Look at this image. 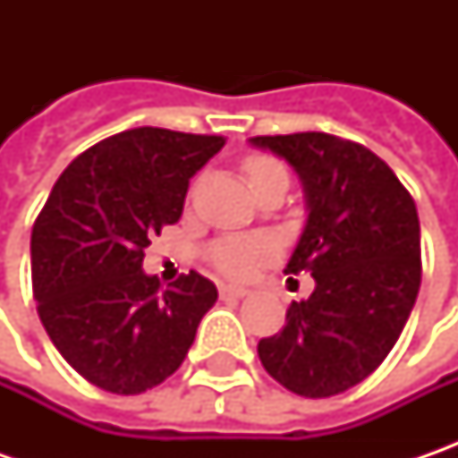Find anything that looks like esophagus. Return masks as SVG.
I'll list each match as a JSON object with an SVG mask.
<instances>
[{"label": "esophagus", "instance_id": "34e87169", "mask_svg": "<svg viewBox=\"0 0 458 458\" xmlns=\"http://www.w3.org/2000/svg\"><path fill=\"white\" fill-rule=\"evenodd\" d=\"M221 298H244L247 295V288H242V285H221L219 288Z\"/></svg>", "mask_w": 458, "mask_h": 458}]
</instances>
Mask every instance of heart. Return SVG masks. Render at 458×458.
I'll return each mask as SVG.
<instances>
[{
  "instance_id": "1",
  "label": "heart",
  "mask_w": 458,
  "mask_h": 458,
  "mask_svg": "<svg viewBox=\"0 0 458 458\" xmlns=\"http://www.w3.org/2000/svg\"><path fill=\"white\" fill-rule=\"evenodd\" d=\"M280 167L283 165L275 163L273 157H250L244 163L250 183L257 181V178H262V175H267V173H273V170H280ZM273 255L275 244L267 242V239L229 237L221 239L219 244L211 250V262L226 277L244 280V277H252L257 273V267H262Z\"/></svg>"
}]
</instances>
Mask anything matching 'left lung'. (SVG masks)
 <instances>
[{"instance_id": "1", "label": "left lung", "mask_w": 458, "mask_h": 458, "mask_svg": "<svg viewBox=\"0 0 458 458\" xmlns=\"http://www.w3.org/2000/svg\"><path fill=\"white\" fill-rule=\"evenodd\" d=\"M298 173L308 219L285 273L316 288L293 301L280 334L259 339L267 375L303 397L360 385L395 346L420 288V224L385 160L326 132L252 137Z\"/></svg>"}]
</instances>
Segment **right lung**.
<instances>
[{"mask_svg": "<svg viewBox=\"0 0 458 458\" xmlns=\"http://www.w3.org/2000/svg\"><path fill=\"white\" fill-rule=\"evenodd\" d=\"M224 148L219 134L119 132L79 155L32 226V291L55 349L116 395L167 379L196 339L216 285L196 270L160 288L145 247L183 214L188 181Z\"/></svg>", "mask_w": 458, "mask_h": 458, "instance_id": "right-lung-1", "label": "right lung"}]
</instances>
